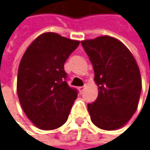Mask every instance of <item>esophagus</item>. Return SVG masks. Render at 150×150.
Masks as SVG:
<instances>
[{
    "instance_id": "obj_1",
    "label": "esophagus",
    "mask_w": 150,
    "mask_h": 150,
    "mask_svg": "<svg viewBox=\"0 0 150 150\" xmlns=\"http://www.w3.org/2000/svg\"><path fill=\"white\" fill-rule=\"evenodd\" d=\"M84 89H85V86H80V87H78V90H79V91L81 93L84 91Z\"/></svg>"
}]
</instances>
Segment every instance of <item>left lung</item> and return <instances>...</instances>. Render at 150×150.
<instances>
[{"label": "left lung", "instance_id": "left-lung-1", "mask_svg": "<svg viewBox=\"0 0 150 150\" xmlns=\"http://www.w3.org/2000/svg\"><path fill=\"white\" fill-rule=\"evenodd\" d=\"M94 69L98 98L88 104L91 122L100 129H120L135 113L142 91L141 72L129 49L102 35L81 42Z\"/></svg>", "mask_w": 150, "mask_h": 150}]
</instances>
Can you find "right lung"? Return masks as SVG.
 I'll list each match as a JSON object with an SVG mask.
<instances>
[{"label": "right lung", "instance_id": "1", "mask_svg": "<svg viewBox=\"0 0 150 150\" xmlns=\"http://www.w3.org/2000/svg\"><path fill=\"white\" fill-rule=\"evenodd\" d=\"M79 43L48 32L32 42L20 60L18 100L28 119L39 129L54 130L67 120L77 91L68 86L64 64Z\"/></svg>", "mask_w": 150, "mask_h": 150}]
</instances>
